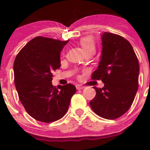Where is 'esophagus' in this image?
Listing matches in <instances>:
<instances>
[{
    "instance_id": "1",
    "label": "esophagus",
    "mask_w": 150,
    "mask_h": 150,
    "mask_svg": "<svg viewBox=\"0 0 150 150\" xmlns=\"http://www.w3.org/2000/svg\"><path fill=\"white\" fill-rule=\"evenodd\" d=\"M85 86H83V85H80V84H78L76 86V88L78 89V90H81V89H83L84 88Z\"/></svg>"
}]
</instances>
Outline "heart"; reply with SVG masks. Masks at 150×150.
I'll return each instance as SVG.
<instances>
[{
    "label": "heart",
    "instance_id": "obj_1",
    "mask_svg": "<svg viewBox=\"0 0 150 150\" xmlns=\"http://www.w3.org/2000/svg\"><path fill=\"white\" fill-rule=\"evenodd\" d=\"M79 43L86 54L89 52H95L96 44H95L93 39L91 37H90V36H86V37L82 38L80 40Z\"/></svg>",
    "mask_w": 150,
    "mask_h": 150
}]
</instances>
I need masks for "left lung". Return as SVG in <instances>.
Returning <instances> with one entry per match:
<instances>
[{"mask_svg": "<svg viewBox=\"0 0 150 150\" xmlns=\"http://www.w3.org/2000/svg\"><path fill=\"white\" fill-rule=\"evenodd\" d=\"M102 54L92 80H102L104 86L93 87L96 96L90 102L93 111L100 117L114 120L129 108L139 87V64L131 43L118 35L104 33Z\"/></svg>", "mask_w": 150, "mask_h": 150, "instance_id": "8db88e82", "label": "left lung"}]
</instances>
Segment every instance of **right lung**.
Instances as JSON below:
<instances>
[{
    "mask_svg": "<svg viewBox=\"0 0 150 150\" xmlns=\"http://www.w3.org/2000/svg\"><path fill=\"white\" fill-rule=\"evenodd\" d=\"M68 40L38 36L19 52L13 63L14 83L21 103L35 120L54 122L64 117L76 88L51 83L52 72L59 69L60 52Z\"/></svg>",
    "mask_w": 150,
    "mask_h": 150,
    "instance_id": "obj_1",
    "label": "right lung"
}]
</instances>
